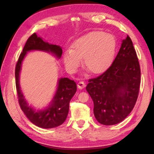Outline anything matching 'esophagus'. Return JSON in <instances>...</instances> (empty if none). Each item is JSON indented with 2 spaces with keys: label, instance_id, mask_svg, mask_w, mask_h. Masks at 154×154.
<instances>
[{
  "label": "esophagus",
  "instance_id": "esophagus-1",
  "mask_svg": "<svg viewBox=\"0 0 154 154\" xmlns=\"http://www.w3.org/2000/svg\"><path fill=\"white\" fill-rule=\"evenodd\" d=\"M77 86L78 88H79V89H83V88H84L85 87V83L83 82H79L77 83Z\"/></svg>",
  "mask_w": 154,
  "mask_h": 154
}]
</instances>
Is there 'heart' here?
I'll return each mask as SVG.
<instances>
[{
    "label": "heart",
    "instance_id": "1",
    "mask_svg": "<svg viewBox=\"0 0 154 154\" xmlns=\"http://www.w3.org/2000/svg\"><path fill=\"white\" fill-rule=\"evenodd\" d=\"M116 50V40L111 34L94 31L81 36L72 43L71 49L63 54L66 69L73 72L83 58L85 67L92 73L98 74L107 69L113 61Z\"/></svg>",
    "mask_w": 154,
    "mask_h": 154
}]
</instances>
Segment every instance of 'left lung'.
Masks as SVG:
<instances>
[{
	"label": "left lung",
	"instance_id": "1",
	"mask_svg": "<svg viewBox=\"0 0 154 154\" xmlns=\"http://www.w3.org/2000/svg\"><path fill=\"white\" fill-rule=\"evenodd\" d=\"M111 66L86 86L94 102V114L99 123H119L133 109L139 95L140 70L131 38L127 36Z\"/></svg>",
	"mask_w": 154,
	"mask_h": 154
}]
</instances>
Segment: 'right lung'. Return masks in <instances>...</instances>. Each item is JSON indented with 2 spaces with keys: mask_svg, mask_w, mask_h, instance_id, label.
<instances>
[{
  "mask_svg": "<svg viewBox=\"0 0 154 154\" xmlns=\"http://www.w3.org/2000/svg\"><path fill=\"white\" fill-rule=\"evenodd\" d=\"M41 51L51 54L56 58L62 56V49L60 45H54L43 40L36 33L31 35L26 43L24 48L18 59L15 67V85L18 100L21 109L28 119L35 126L42 128H52L59 126L66 120L69 110V103L77 91V85L69 78H60L58 86L53 98L45 108L36 110L29 105L26 100L20 84V76L22 64L27 52Z\"/></svg>",
  "mask_w": 154,
  "mask_h": 154,
  "instance_id": "add662e5",
  "label": "right lung"
}]
</instances>
